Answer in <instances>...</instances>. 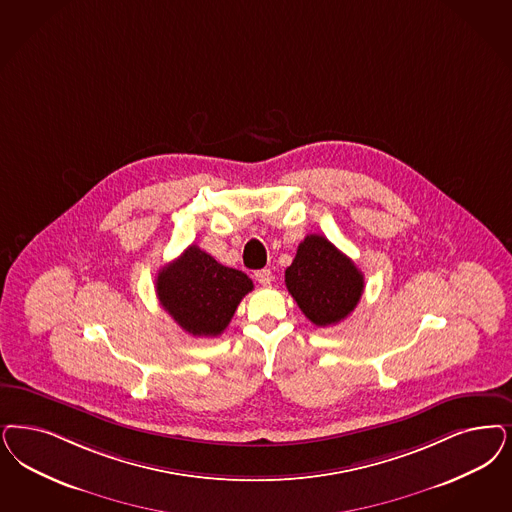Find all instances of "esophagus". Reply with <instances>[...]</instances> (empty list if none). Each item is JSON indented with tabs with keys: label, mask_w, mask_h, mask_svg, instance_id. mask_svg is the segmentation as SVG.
Listing matches in <instances>:
<instances>
[{
	"label": "esophagus",
	"mask_w": 512,
	"mask_h": 512,
	"mask_svg": "<svg viewBox=\"0 0 512 512\" xmlns=\"http://www.w3.org/2000/svg\"><path fill=\"white\" fill-rule=\"evenodd\" d=\"M255 278H257V282L261 283V285H270L272 280H274V276H272V270H270V268L257 270V272H255Z\"/></svg>",
	"instance_id": "34e87169"
}]
</instances>
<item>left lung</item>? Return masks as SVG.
Wrapping results in <instances>:
<instances>
[{"label":"left lung","mask_w":512,"mask_h":512,"mask_svg":"<svg viewBox=\"0 0 512 512\" xmlns=\"http://www.w3.org/2000/svg\"><path fill=\"white\" fill-rule=\"evenodd\" d=\"M285 285L306 318L318 327H329L352 314L365 280L352 259L325 236L308 234L285 270Z\"/></svg>","instance_id":"left-lung-1"}]
</instances>
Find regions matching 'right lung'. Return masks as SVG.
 Listing matches in <instances>:
<instances>
[{
  "label": "right lung",
  "instance_id": "right-lung-1",
  "mask_svg": "<svg viewBox=\"0 0 512 512\" xmlns=\"http://www.w3.org/2000/svg\"><path fill=\"white\" fill-rule=\"evenodd\" d=\"M157 297L177 325L193 336L221 335L240 300L253 289L242 270L217 263L189 246L157 276Z\"/></svg>",
  "mask_w": 512,
  "mask_h": 512
}]
</instances>
